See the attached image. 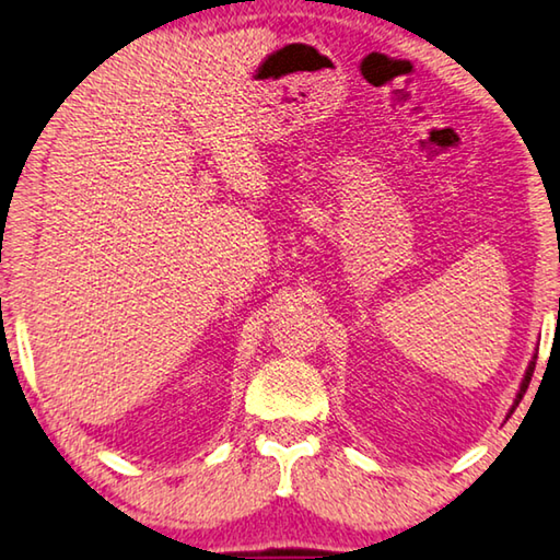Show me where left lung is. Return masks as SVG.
<instances>
[{"label":"left lung","mask_w":560,"mask_h":560,"mask_svg":"<svg viewBox=\"0 0 560 560\" xmlns=\"http://www.w3.org/2000/svg\"><path fill=\"white\" fill-rule=\"evenodd\" d=\"M534 366H536V357H534V360H530V364H528L526 377H524V382H521V389H518V397H516V405H513V409H516L518 401L524 399V394H526V389H528V382H530V377H534ZM513 409H511V411H513Z\"/></svg>","instance_id":"obj_1"}]
</instances>
